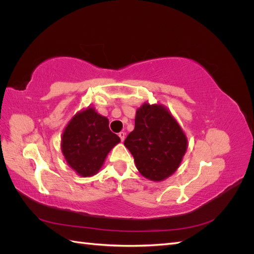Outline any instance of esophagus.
<instances>
[{
	"mask_svg": "<svg viewBox=\"0 0 254 254\" xmlns=\"http://www.w3.org/2000/svg\"><path fill=\"white\" fill-rule=\"evenodd\" d=\"M119 136L121 137V141H122V142H124V140H125V136H126V133H125V132H123V131H121V132L119 133Z\"/></svg>",
	"mask_w": 254,
	"mask_h": 254,
	"instance_id": "1",
	"label": "esophagus"
}]
</instances>
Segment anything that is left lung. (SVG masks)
Returning a JSON list of instances; mask_svg holds the SVG:
<instances>
[{"label": "left lung", "instance_id": "8db88e82", "mask_svg": "<svg viewBox=\"0 0 254 254\" xmlns=\"http://www.w3.org/2000/svg\"><path fill=\"white\" fill-rule=\"evenodd\" d=\"M124 145L142 176L151 181H162L179 167L188 139L164 106L145 103L136 110L134 129Z\"/></svg>", "mask_w": 254, "mask_h": 254}]
</instances>
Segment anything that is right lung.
Instances as JSON below:
<instances>
[{
	"instance_id": "1",
	"label": "right lung",
	"mask_w": 254,
	"mask_h": 254,
	"mask_svg": "<svg viewBox=\"0 0 254 254\" xmlns=\"http://www.w3.org/2000/svg\"><path fill=\"white\" fill-rule=\"evenodd\" d=\"M120 137L109 129V120L88 107L76 113L64 128L61 150L68 166L81 177L98 173Z\"/></svg>"
}]
</instances>
